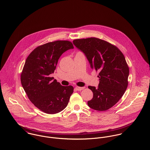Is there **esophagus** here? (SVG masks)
<instances>
[{"label":"esophagus","mask_w":150,"mask_h":150,"mask_svg":"<svg viewBox=\"0 0 150 150\" xmlns=\"http://www.w3.org/2000/svg\"><path fill=\"white\" fill-rule=\"evenodd\" d=\"M85 89V87H78V86H76L75 88V89L78 91H81V90H83Z\"/></svg>","instance_id":"1"}]
</instances>
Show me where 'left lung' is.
Masks as SVG:
<instances>
[{
  "label": "left lung",
  "mask_w": 150,
  "mask_h": 150,
  "mask_svg": "<svg viewBox=\"0 0 150 150\" xmlns=\"http://www.w3.org/2000/svg\"><path fill=\"white\" fill-rule=\"evenodd\" d=\"M74 45L85 53L91 69L98 72V88L89 86L93 93L88 106L106 111L116 104L128 85L129 68L124 55L115 46L97 38L78 39Z\"/></svg>",
  "instance_id": "left-lung-1"
}]
</instances>
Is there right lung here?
<instances>
[{"label":"right lung","instance_id":"right-lung-1","mask_svg":"<svg viewBox=\"0 0 150 150\" xmlns=\"http://www.w3.org/2000/svg\"><path fill=\"white\" fill-rule=\"evenodd\" d=\"M73 48L68 40L49 42L36 47L26 59L21 74V85L30 101L43 112L59 113L68 104L73 86L61 85L50 75L62 54Z\"/></svg>","mask_w":150,"mask_h":150}]
</instances>
